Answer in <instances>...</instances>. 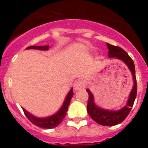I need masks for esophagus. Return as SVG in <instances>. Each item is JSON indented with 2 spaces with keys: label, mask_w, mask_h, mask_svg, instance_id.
Returning a JSON list of instances; mask_svg holds the SVG:
<instances>
[{
  "label": "esophagus",
  "mask_w": 148,
  "mask_h": 148,
  "mask_svg": "<svg viewBox=\"0 0 148 148\" xmlns=\"http://www.w3.org/2000/svg\"><path fill=\"white\" fill-rule=\"evenodd\" d=\"M86 84L84 81H77L74 84V89L75 90H82L85 88Z\"/></svg>",
  "instance_id": "obj_1"
}]
</instances>
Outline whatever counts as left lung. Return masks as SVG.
I'll use <instances>...</instances> for the list:
<instances>
[{
  "label": "left lung",
  "mask_w": 148,
  "mask_h": 148,
  "mask_svg": "<svg viewBox=\"0 0 148 148\" xmlns=\"http://www.w3.org/2000/svg\"><path fill=\"white\" fill-rule=\"evenodd\" d=\"M107 46L109 50V52H108L109 58H116L119 60H123L131 71L132 75H133L134 82L133 89L130 94L127 105L117 111L104 110V109L97 107L94 102L93 95L90 92V90H87V91L88 92V95H89L87 110H88V114L90 115V117L95 121L97 122V124L103 125V126H114V125H117V124L121 123L122 121H124L131 111V108L133 107L136 96H137V80H136L135 76L134 64L133 60L130 58V56L127 54L126 51L122 49L121 47L114 46V45H111L108 43H107Z\"/></svg>",
  "instance_id": "8db88e82"
}]
</instances>
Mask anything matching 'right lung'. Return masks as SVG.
<instances>
[{
  "label": "right lung",
  "mask_w": 148,
  "mask_h": 148,
  "mask_svg": "<svg viewBox=\"0 0 148 148\" xmlns=\"http://www.w3.org/2000/svg\"><path fill=\"white\" fill-rule=\"evenodd\" d=\"M48 48H49V46H47H47H31V47H27V49H38L42 50V51L48 50ZM73 95H74V92H73V90L71 89L70 90V92L68 93V95H67V97H66L64 102V104L59 110V111L55 114L51 116V117H45V118H38V117H34L32 114H31L29 112H27L24 108H23V110H24V114L27 117V118L36 126L46 129L53 128V127H58L62 122V121L64 120L66 114H67V109H68L70 102L71 101Z\"/></svg>",
  "instance_id": "add662e5"
}]
</instances>
